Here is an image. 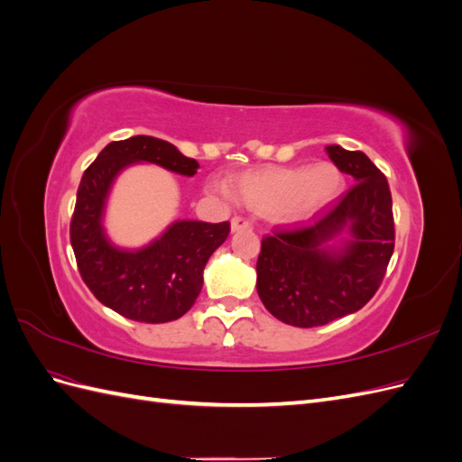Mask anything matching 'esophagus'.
<instances>
[{
	"label": "esophagus",
	"instance_id": "obj_1",
	"mask_svg": "<svg viewBox=\"0 0 462 462\" xmlns=\"http://www.w3.org/2000/svg\"><path fill=\"white\" fill-rule=\"evenodd\" d=\"M250 226H253V223H250V219H246V217H243V216H235V217L231 219V229H233V231L248 229Z\"/></svg>",
	"mask_w": 462,
	"mask_h": 462
}]
</instances>
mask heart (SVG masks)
Returning <instances> with one entry per match:
<instances>
[{
  "label": "heart",
  "instance_id": "b5f03b06",
  "mask_svg": "<svg viewBox=\"0 0 462 462\" xmlns=\"http://www.w3.org/2000/svg\"><path fill=\"white\" fill-rule=\"evenodd\" d=\"M214 189L226 192L223 183ZM236 194L248 206L262 214H273L279 221L299 223L328 208L343 190V173L331 162L312 167H262L246 171L236 179Z\"/></svg>",
  "mask_w": 462,
  "mask_h": 462
}]
</instances>
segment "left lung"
<instances>
[{"instance_id":"8db88e82","label":"left lung","mask_w":462,"mask_h":462,"mask_svg":"<svg viewBox=\"0 0 462 462\" xmlns=\"http://www.w3.org/2000/svg\"><path fill=\"white\" fill-rule=\"evenodd\" d=\"M355 185L312 226L263 236L256 262L258 295L277 319L295 328L326 326L360 310L380 289L395 248L393 202L385 175L365 152L326 148ZM346 230L341 249L328 243Z\"/></svg>"}]
</instances>
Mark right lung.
I'll list each match as a JSON object with an SVG mask.
<instances>
[{"label": "right lung", "mask_w": 462, "mask_h": 462, "mask_svg": "<svg viewBox=\"0 0 462 462\" xmlns=\"http://www.w3.org/2000/svg\"><path fill=\"white\" fill-rule=\"evenodd\" d=\"M141 162L187 177L200 167L162 138L138 134L109 143L80 179L71 245L82 282L97 300L129 319L165 324L192 309L202 291L204 265L231 227L229 221L183 219L141 250L111 245L102 226L109 189L125 167Z\"/></svg>", "instance_id": "obj_1"}]
</instances>
